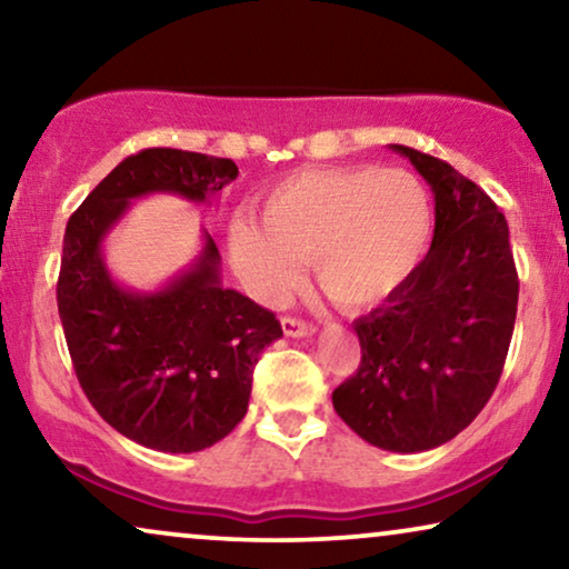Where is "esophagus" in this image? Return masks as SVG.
I'll list each match as a JSON object with an SVG mask.
<instances>
[{"mask_svg": "<svg viewBox=\"0 0 569 569\" xmlns=\"http://www.w3.org/2000/svg\"><path fill=\"white\" fill-rule=\"evenodd\" d=\"M282 329H284L287 337H295V339L313 337V333H316L313 323H306V321H300V318H290V316L282 318Z\"/></svg>", "mask_w": 569, "mask_h": 569, "instance_id": "obj_1", "label": "esophagus"}]
</instances>
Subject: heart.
Wrapping results in <instances>:
<instances>
[{
    "label": "heart",
    "instance_id": "obj_1",
    "mask_svg": "<svg viewBox=\"0 0 569 569\" xmlns=\"http://www.w3.org/2000/svg\"><path fill=\"white\" fill-rule=\"evenodd\" d=\"M432 238L425 183L401 168H310L261 201V220L238 214L228 251L253 298L277 306L308 256L316 282L341 308L393 298L417 274Z\"/></svg>",
    "mask_w": 569,
    "mask_h": 569
}]
</instances>
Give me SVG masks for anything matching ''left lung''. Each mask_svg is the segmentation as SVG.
Segmentation results:
<instances>
[{
	"instance_id": "8db88e82",
	"label": "left lung",
	"mask_w": 569,
	"mask_h": 569,
	"mask_svg": "<svg viewBox=\"0 0 569 569\" xmlns=\"http://www.w3.org/2000/svg\"><path fill=\"white\" fill-rule=\"evenodd\" d=\"M435 193L432 246L417 274L352 323L362 362L331 401L337 415L393 453L453 440L500 380L518 310L508 220L448 162L391 144Z\"/></svg>"
}]
</instances>
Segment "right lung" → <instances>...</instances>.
I'll return each instance as SVG.
<instances>
[{
  "label": "right lung",
  "instance_id": "1",
  "mask_svg": "<svg viewBox=\"0 0 569 569\" xmlns=\"http://www.w3.org/2000/svg\"><path fill=\"white\" fill-rule=\"evenodd\" d=\"M236 178L228 158L152 147L119 162L67 222L57 302L77 380L113 430L162 453H197L232 432L256 362L282 326L222 287L207 230L189 267L150 292L116 282L103 243L134 199L173 193L207 204Z\"/></svg>",
  "mask_w": 569,
  "mask_h": 569
}]
</instances>
